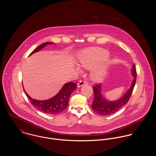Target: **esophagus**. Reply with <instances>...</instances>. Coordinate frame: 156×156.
I'll return each instance as SVG.
<instances>
[{"label":"esophagus","mask_w":156,"mask_h":156,"mask_svg":"<svg viewBox=\"0 0 156 156\" xmlns=\"http://www.w3.org/2000/svg\"><path fill=\"white\" fill-rule=\"evenodd\" d=\"M87 84V82H86L85 80H80L77 83V87L79 88V87H83Z\"/></svg>","instance_id":"esophagus-1"}]
</instances>
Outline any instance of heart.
Here are the masks:
<instances>
[{"instance_id": "1", "label": "heart", "mask_w": 156, "mask_h": 156, "mask_svg": "<svg viewBox=\"0 0 156 156\" xmlns=\"http://www.w3.org/2000/svg\"><path fill=\"white\" fill-rule=\"evenodd\" d=\"M108 52L100 48H88L82 51L79 56L80 66L89 69L94 66L90 71V77L95 81L100 82L104 79L108 73V62L98 63L108 56ZM77 69L80 71L79 67Z\"/></svg>"}]
</instances>
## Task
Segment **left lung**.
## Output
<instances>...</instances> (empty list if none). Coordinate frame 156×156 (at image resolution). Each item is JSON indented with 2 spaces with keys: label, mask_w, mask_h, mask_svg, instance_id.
<instances>
[{
  "label": "left lung",
  "mask_w": 156,
  "mask_h": 156,
  "mask_svg": "<svg viewBox=\"0 0 156 156\" xmlns=\"http://www.w3.org/2000/svg\"><path fill=\"white\" fill-rule=\"evenodd\" d=\"M132 73L134 78L130 88L121 98L118 100L112 101L105 99L101 94V84H97L95 86H93L94 98L91 106L92 109L101 115L108 116L119 111L126 105L132 94L136 81L137 73L135 64H133L132 67Z\"/></svg>",
  "instance_id": "1"
}]
</instances>
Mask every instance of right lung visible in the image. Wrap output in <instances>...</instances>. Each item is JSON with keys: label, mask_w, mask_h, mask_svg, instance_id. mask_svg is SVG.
I'll return each mask as SVG.
<instances>
[{"label": "right lung", "mask_w": 156, "mask_h": 156, "mask_svg": "<svg viewBox=\"0 0 156 156\" xmlns=\"http://www.w3.org/2000/svg\"><path fill=\"white\" fill-rule=\"evenodd\" d=\"M51 44L54 43L47 42L40 45L34 51H32L29 56L41 50L47 45ZM76 88L77 84L73 82H68L63 86L62 89L55 97L46 100H37L33 99L27 94L24 89H23V90L31 104L38 110L49 115H56L67 108L71 94Z\"/></svg>", "instance_id": "add662e5"}]
</instances>
